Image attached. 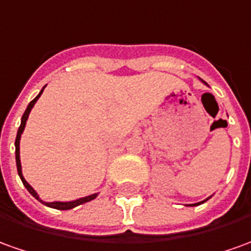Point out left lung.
<instances>
[{
    "label": "left lung",
    "instance_id": "left-lung-1",
    "mask_svg": "<svg viewBox=\"0 0 251 251\" xmlns=\"http://www.w3.org/2000/svg\"><path fill=\"white\" fill-rule=\"evenodd\" d=\"M201 81H202V82L204 83V85H207V83L204 82L203 79H201ZM206 201H207V199H206ZM206 201H203V202H206ZM203 202H199V203H194V204H188V206H198V204H201V203H203Z\"/></svg>",
    "mask_w": 251,
    "mask_h": 251
}]
</instances>
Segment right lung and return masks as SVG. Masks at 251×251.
Returning <instances> with one entry per match:
<instances>
[{
  "label": "right lung",
  "instance_id": "1",
  "mask_svg": "<svg viewBox=\"0 0 251 251\" xmlns=\"http://www.w3.org/2000/svg\"><path fill=\"white\" fill-rule=\"evenodd\" d=\"M42 92H44V88H42V90L40 92V95L35 97L34 100H31L30 104L27 105L25 114H23V117H22V124H20V126H19L18 134H16V141H15V147H16V166H18V173H19V177H20V180H22V183H23V185L27 188V191H28V192H30L35 199H38L41 203L47 204V206H49V207H53V209H57V210H70V209H74V207L79 206V204L86 203V202H89V201H92V199H95V198L97 197V194H93V195H89V197L81 198V199H76V201H71V202H44V201H41L40 197H38V194L34 191V188H32L30 184L25 181V177H23V175H22L20 151H19V150H20V148H19V146H20V137H22V133H23V130H25V122H27V118H28V114H30L31 108L34 107V104L37 103V100H38L41 95H42Z\"/></svg>",
  "mask_w": 251,
  "mask_h": 251
}]
</instances>
